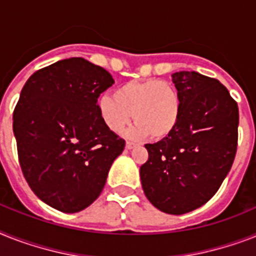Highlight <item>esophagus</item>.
<instances>
[{
  "instance_id": "obj_1",
  "label": "esophagus",
  "mask_w": 256,
  "mask_h": 256,
  "mask_svg": "<svg viewBox=\"0 0 256 256\" xmlns=\"http://www.w3.org/2000/svg\"><path fill=\"white\" fill-rule=\"evenodd\" d=\"M134 147H136V144H135V143L126 142V148L128 150H132V148H134Z\"/></svg>"
}]
</instances>
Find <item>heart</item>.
Instances as JSON below:
<instances>
[{
    "mask_svg": "<svg viewBox=\"0 0 256 256\" xmlns=\"http://www.w3.org/2000/svg\"><path fill=\"white\" fill-rule=\"evenodd\" d=\"M98 113L112 132L120 134L130 124L128 136L163 139L171 135L182 117V97L175 85L166 80L148 78L128 81L114 90L113 96L98 100Z\"/></svg>",
    "mask_w": 256,
    "mask_h": 256,
    "instance_id": "b5f03b06",
    "label": "heart"
}]
</instances>
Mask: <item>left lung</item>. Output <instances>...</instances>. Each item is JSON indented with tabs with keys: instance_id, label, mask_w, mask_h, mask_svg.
Instances as JSON below:
<instances>
[{
	"instance_id": "obj_1",
	"label": "left lung",
	"mask_w": 256,
	"mask_h": 256,
	"mask_svg": "<svg viewBox=\"0 0 256 256\" xmlns=\"http://www.w3.org/2000/svg\"><path fill=\"white\" fill-rule=\"evenodd\" d=\"M172 81L182 97V117L171 135L146 144L143 192L159 210L184 214L214 196L232 166L238 144V105L217 80L180 70Z\"/></svg>"
}]
</instances>
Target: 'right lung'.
Listing matches in <instances>:
<instances>
[{
  "label": "right lung",
  "mask_w": 256,
  "mask_h": 256,
  "mask_svg": "<svg viewBox=\"0 0 256 256\" xmlns=\"http://www.w3.org/2000/svg\"><path fill=\"white\" fill-rule=\"evenodd\" d=\"M112 74L82 58L31 74L13 113L18 159L31 190L56 210L76 213L102 192L124 140L100 117Z\"/></svg>",
  "instance_id": "right-lung-1"
}]
</instances>
